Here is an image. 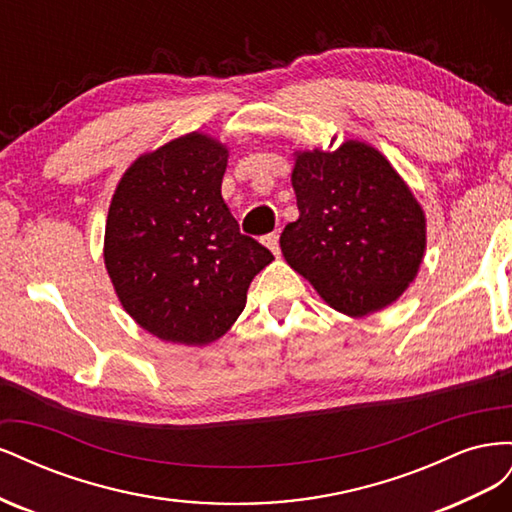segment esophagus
Instances as JSON below:
<instances>
[{"label": "esophagus", "instance_id": "esophagus-1", "mask_svg": "<svg viewBox=\"0 0 512 512\" xmlns=\"http://www.w3.org/2000/svg\"><path fill=\"white\" fill-rule=\"evenodd\" d=\"M262 243H265L273 254H280V237H277L275 232H271V235H267V237H262Z\"/></svg>", "mask_w": 512, "mask_h": 512}]
</instances>
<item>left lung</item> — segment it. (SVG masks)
I'll return each instance as SVG.
<instances>
[{
  "instance_id": "8db88e82",
  "label": "left lung",
  "mask_w": 512,
  "mask_h": 512,
  "mask_svg": "<svg viewBox=\"0 0 512 512\" xmlns=\"http://www.w3.org/2000/svg\"><path fill=\"white\" fill-rule=\"evenodd\" d=\"M292 188L299 220L280 245L324 301L367 316L408 288L425 252V215L380 151L348 141L299 153Z\"/></svg>"
}]
</instances>
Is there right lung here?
I'll return each mask as SVG.
<instances>
[{"instance_id": "obj_1", "label": "right lung", "mask_w": 512, "mask_h": 512, "mask_svg": "<svg viewBox=\"0 0 512 512\" xmlns=\"http://www.w3.org/2000/svg\"><path fill=\"white\" fill-rule=\"evenodd\" d=\"M226 149L188 134L138 158L119 181L104 235L117 297L164 342L205 346L245 307L273 254L243 235L222 198Z\"/></svg>"}]
</instances>
